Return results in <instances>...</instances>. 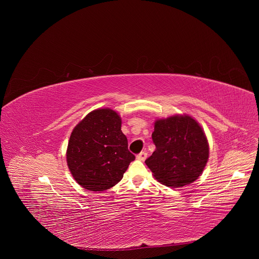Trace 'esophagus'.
I'll return each instance as SVG.
<instances>
[{
	"instance_id": "34e87169",
	"label": "esophagus",
	"mask_w": 259,
	"mask_h": 259,
	"mask_svg": "<svg viewBox=\"0 0 259 259\" xmlns=\"http://www.w3.org/2000/svg\"><path fill=\"white\" fill-rule=\"evenodd\" d=\"M146 157H147V153L146 152H141L140 154H138L137 155V160H139V161H144L145 159H146Z\"/></svg>"
}]
</instances>
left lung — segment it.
I'll use <instances>...</instances> for the list:
<instances>
[{
	"label": "left lung",
	"mask_w": 259,
	"mask_h": 259,
	"mask_svg": "<svg viewBox=\"0 0 259 259\" xmlns=\"http://www.w3.org/2000/svg\"><path fill=\"white\" fill-rule=\"evenodd\" d=\"M156 151L145 160L155 178L171 188L197 180L209 158V144L200 124L188 115L155 122L152 134Z\"/></svg>",
	"instance_id": "obj_1"
}]
</instances>
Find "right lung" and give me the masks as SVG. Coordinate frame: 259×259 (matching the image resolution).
Here are the masks:
<instances>
[{
    "label": "right lung",
    "instance_id": "obj_1",
    "mask_svg": "<svg viewBox=\"0 0 259 259\" xmlns=\"http://www.w3.org/2000/svg\"><path fill=\"white\" fill-rule=\"evenodd\" d=\"M115 110L98 108L73 128L66 162L72 177L84 189L102 192L113 188L135 160Z\"/></svg>",
    "mask_w": 259,
    "mask_h": 259
}]
</instances>
